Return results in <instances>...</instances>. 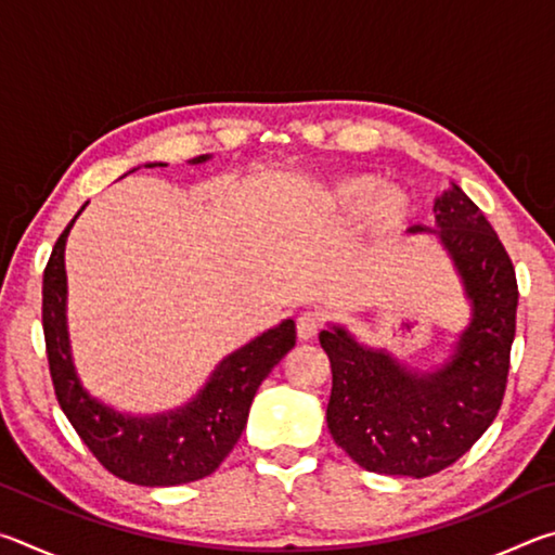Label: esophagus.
I'll list each match as a JSON object with an SVG mask.
<instances>
[{
    "label": "esophagus",
    "mask_w": 555,
    "mask_h": 555,
    "mask_svg": "<svg viewBox=\"0 0 555 555\" xmlns=\"http://www.w3.org/2000/svg\"><path fill=\"white\" fill-rule=\"evenodd\" d=\"M325 325V315L318 311H304L296 318V333L300 340H311L318 333L323 331Z\"/></svg>",
    "instance_id": "34e87169"
}]
</instances>
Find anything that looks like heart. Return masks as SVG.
I'll return each instance as SVG.
<instances>
[{
	"instance_id": "b5f03b06",
	"label": "heart",
	"mask_w": 555,
	"mask_h": 555,
	"mask_svg": "<svg viewBox=\"0 0 555 555\" xmlns=\"http://www.w3.org/2000/svg\"><path fill=\"white\" fill-rule=\"evenodd\" d=\"M379 190H382V181L377 176L360 173V176L345 178L343 183H337L335 198L345 210L350 212L364 210L374 199L375 203L370 208L372 232L379 234V237H387V234L399 232L403 224H406L411 215V201L401 191H397V188H387V191H383L382 194ZM377 192L379 196L376 195Z\"/></svg>"
}]
</instances>
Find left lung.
Here are the masks:
<instances>
[{"label": "left lung", "mask_w": 555, "mask_h": 555, "mask_svg": "<svg viewBox=\"0 0 555 555\" xmlns=\"http://www.w3.org/2000/svg\"><path fill=\"white\" fill-rule=\"evenodd\" d=\"M434 212L475 308L453 362L416 377L389 354L364 350L340 327L321 333L333 370L327 428L370 473H440L477 443L504 399L519 304L514 264L482 210L457 185L440 195ZM421 230L426 228H413Z\"/></svg>", "instance_id": "8db88e82"}]
</instances>
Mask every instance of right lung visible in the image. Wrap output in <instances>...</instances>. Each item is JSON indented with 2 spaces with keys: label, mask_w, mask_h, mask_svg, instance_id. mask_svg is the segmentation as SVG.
<instances>
[{
  "label": "right lung",
  "mask_w": 555,
  "mask_h": 555,
  "mask_svg": "<svg viewBox=\"0 0 555 555\" xmlns=\"http://www.w3.org/2000/svg\"><path fill=\"white\" fill-rule=\"evenodd\" d=\"M205 158L208 156L193 158V164ZM75 218L55 240L49 264L43 269L41 321L55 399L98 463L119 480L144 487L203 480L237 446L259 384L296 345V325L294 321L281 323L242 350L224 357L212 372L208 387L185 409L154 418L121 416L82 391L70 362L65 331L63 251Z\"/></svg>",
  "instance_id": "right-lung-1"
}]
</instances>
